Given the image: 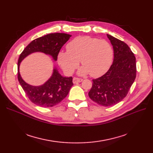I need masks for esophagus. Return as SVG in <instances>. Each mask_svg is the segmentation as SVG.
Returning <instances> with one entry per match:
<instances>
[{"instance_id": "1", "label": "esophagus", "mask_w": 153, "mask_h": 153, "mask_svg": "<svg viewBox=\"0 0 153 153\" xmlns=\"http://www.w3.org/2000/svg\"><path fill=\"white\" fill-rule=\"evenodd\" d=\"M82 80H83V79H82V78H77V77H74L73 82L74 84H77V83L81 82Z\"/></svg>"}]
</instances>
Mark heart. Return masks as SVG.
I'll return each mask as SVG.
<instances>
[{
	"label": "heart",
	"instance_id": "obj_1",
	"mask_svg": "<svg viewBox=\"0 0 153 153\" xmlns=\"http://www.w3.org/2000/svg\"><path fill=\"white\" fill-rule=\"evenodd\" d=\"M66 52L58 54V62L63 71L71 75L79 64L83 66L79 71L82 75L90 74L99 77L108 70L112 63L114 51L111 45L105 40L90 36H78L66 46Z\"/></svg>",
	"mask_w": 153,
	"mask_h": 153
}]
</instances>
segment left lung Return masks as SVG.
I'll return each mask as SVG.
<instances>
[{
  "instance_id": "left-lung-1",
  "label": "left lung",
  "mask_w": 153,
  "mask_h": 153,
  "mask_svg": "<svg viewBox=\"0 0 153 153\" xmlns=\"http://www.w3.org/2000/svg\"><path fill=\"white\" fill-rule=\"evenodd\" d=\"M107 35L114 48V59L105 74L92 80L89 98L101 106H113L128 94L135 81L137 73L136 59L126 43Z\"/></svg>"
}]
</instances>
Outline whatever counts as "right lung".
<instances>
[{
    "label": "right lung",
    "instance_id": "1",
    "mask_svg": "<svg viewBox=\"0 0 153 153\" xmlns=\"http://www.w3.org/2000/svg\"><path fill=\"white\" fill-rule=\"evenodd\" d=\"M71 36L64 33H52L40 37L30 42L23 50L18 61V79L31 102L43 107H52L66 98L73 86V78L63 77L53 69L52 76L42 85L32 86L22 79L19 72L21 61L27 55L36 52H43L57 61L62 46Z\"/></svg>",
    "mask_w": 153,
    "mask_h": 153
}]
</instances>
